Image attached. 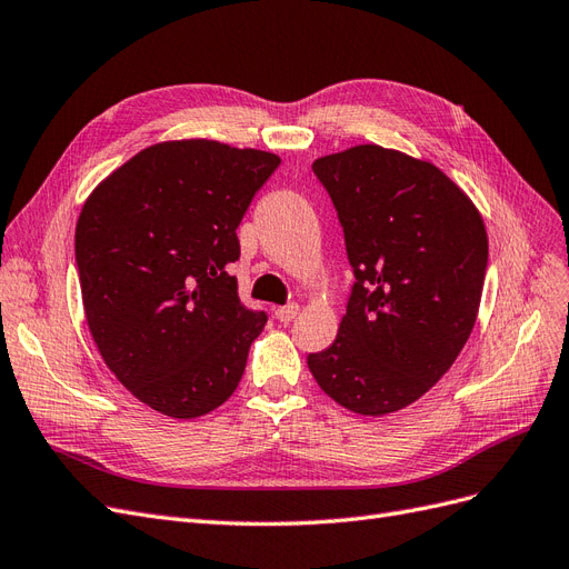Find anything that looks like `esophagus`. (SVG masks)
<instances>
[{"instance_id":"obj_1","label":"esophagus","mask_w":569,"mask_h":569,"mask_svg":"<svg viewBox=\"0 0 569 569\" xmlns=\"http://www.w3.org/2000/svg\"><path fill=\"white\" fill-rule=\"evenodd\" d=\"M297 313H299V303H287V306L274 308V318H278V320L284 322V325L295 320Z\"/></svg>"}]
</instances>
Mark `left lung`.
Segmentation results:
<instances>
[{
  "mask_svg": "<svg viewBox=\"0 0 569 569\" xmlns=\"http://www.w3.org/2000/svg\"><path fill=\"white\" fill-rule=\"evenodd\" d=\"M356 282L330 349L308 370L332 401L380 418L418 401L468 341L489 239L462 189L422 159L358 144L313 161Z\"/></svg>",
  "mask_w": 569,
  "mask_h": 569,
  "instance_id": "left-lung-1",
  "label": "left lung"
}]
</instances>
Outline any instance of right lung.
Wrapping results in <instances>:
<instances>
[{
    "label": "right lung",
    "mask_w": 569,
    "mask_h": 569,
    "mask_svg": "<svg viewBox=\"0 0 569 569\" xmlns=\"http://www.w3.org/2000/svg\"><path fill=\"white\" fill-rule=\"evenodd\" d=\"M280 157L216 140L159 142L101 180L76 226L90 335L134 399L168 418L216 410L268 316L237 297V228Z\"/></svg>",
    "instance_id": "1"
}]
</instances>
